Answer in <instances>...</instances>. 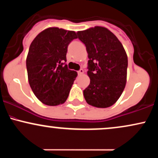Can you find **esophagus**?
I'll use <instances>...</instances> for the list:
<instances>
[{
  "label": "esophagus",
  "mask_w": 158,
  "mask_h": 158,
  "mask_svg": "<svg viewBox=\"0 0 158 158\" xmlns=\"http://www.w3.org/2000/svg\"><path fill=\"white\" fill-rule=\"evenodd\" d=\"M83 73H84V70H83V69H80V70L78 71V74H79V75H82Z\"/></svg>",
  "instance_id": "esophagus-1"
}]
</instances>
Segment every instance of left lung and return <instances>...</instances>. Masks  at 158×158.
I'll return each instance as SVG.
<instances>
[{
  "instance_id": "1",
  "label": "left lung",
  "mask_w": 158,
  "mask_h": 158,
  "mask_svg": "<svg viewBox=\"0 0 158 158\" xmlns=\"http://www.w3.org/2000/svg\"><path fill=\"white\" fill-rule=\"evenodd\" d=\"M88 54L90 85L83 90L88 104L108 108L118 100L126 84L128 57L119 39L109 30L94 27L77 32Z\"/></svg>"
}]
</instances>
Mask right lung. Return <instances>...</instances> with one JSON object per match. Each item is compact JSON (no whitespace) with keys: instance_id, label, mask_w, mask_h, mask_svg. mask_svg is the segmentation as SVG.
<instances>
[{"instance_id":"add662e5","label":"right lung","mask_w":158,"mask_h":158,"mask_svg":"<svg viewBox=\"0 0 158 158\" xmlns=\"http://www.w3.org/2000/svg\"><path fill=\"white\" fill-rule=\"evenodd\" d=\"M77 38L74 31L50 27L30 44L26 60L28 81L35 97L47 106H59L68 99L77 73L68 68L66 54Z\"/></svg>"}]
</instances>
